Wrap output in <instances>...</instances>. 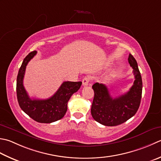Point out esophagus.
<instances>
[{
	"instance_id": "esophagus-1",
	"label": "esophagus",
	"mask_w": 161,
	"mask_h": 161,
	"mask_svg": "<svg viewBox=\"0 0 161 161\" xmlns=\"http://www.w3.org/2000/svg\"><path fill=\"white\" fill-rule=\"evenodd\" d=\"M89 81H90V78L88 77H85L83 80H82V85L83 86H88L89 84Z\"/></svg>"
}]
</instances>
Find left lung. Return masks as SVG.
<instances>
[{
	"instance_id": "8db88e82",
	"label": "left lung",
	"mask_w": 161,
	"mask_h": 161,
	"mask_svg": "<svg viewBox=\"0 0 161 161\" xmlns=\"http://www.w3.org/2000/svg\"><path fill=\"white\" fill-rule=\"evenodd\" d=\"M128 63L133 69L135 81L127 93L116 97L110 96L105 84L93 85L94 97L91 106V115L94 120L107 126H115L128 120L136 114L139 108L142 92V81L136 60L129 54Z\"/></svg>"
}]
</instances>
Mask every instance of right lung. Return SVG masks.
I'll use <instances>...</instances> for the list:
<instances>
[{
	"label": "right lung",
	"mask_w": 161,
	"mask_h": 161,
	"mask_svg": "<svg viewBox=\"0 0 161 161\" xmlns=\"http://www.w3.org/2000/svg\"><path fill=\"white\" fill-rule=\"evenodd\" d=\"M37 53L33 51L24 59L17 78V96L21 109L37 122L50 124L62 119L68 109V102L80 89L81 81H64L58 91L46 100L31 99L24 86L23 80L28 63Z\"/></svg>",
	"instance_id": "1"
}]
</instances>
